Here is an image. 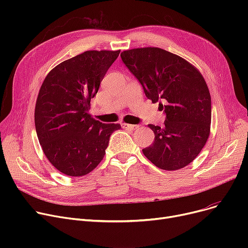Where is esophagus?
I'll return each mask as SVG.
<instances>
[{
	"instance_id": "esophagus-1",
	"label": "esophagus",
	"mask_w": 248,
	"mask_h": 248,
	"mask_svg": "<svg viewBox=\"0 0 248 248\" xmlns=\"http://www.w3.org/2000/svg\"><path fill=\"white\" fill-rule=\"evenodd\" d=\"M124 128H127V129H137L139 127V125H135V124H123Z\"/></svg>"
}]
</instances>
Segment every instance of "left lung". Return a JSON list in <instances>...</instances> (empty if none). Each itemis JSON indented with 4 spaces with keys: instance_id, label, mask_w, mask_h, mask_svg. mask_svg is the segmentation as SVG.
Listing matches in <instances>:
<instances>
[{
    "instance_id": "obj_1",
    "label": "left lung",
    "mask_w": 248,
    "mask_h": 248,
    "mask_svg": "<svg viewBox=\"0 0 248 248\" xmlns=\"http://www.w3.org/2000/svg\"><path fill=\"white\" fill-rule=\"evenodd\" d=\"M121 57L147 97L160 101L166 113L164 126L149 124L155 140L142 153L162 170L186 167L210 135L211 96L204 77L184 58L158 47L125 50Z\"/></svg>"
}]
</instances>
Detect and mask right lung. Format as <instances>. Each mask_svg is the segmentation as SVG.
Masks as SVG:
<instances>
[{"label": "right lung", "mask_w": 248, "mask_h": 248, "mask_svg": "<svg viewBox=\"0 0 248 248\" xmlns=\"http://www.w3.org/2000/svg\"><path fill=\"white\" fill-rule=\"evenodd\" d=\"M121 50H88L51 69L39 90L35 127L48 161L62 174L81 177L102 161L120 124H102L88 112L90 99Z\"/></svg>", "instance_id": "right-lung-1"}]
</instances>
